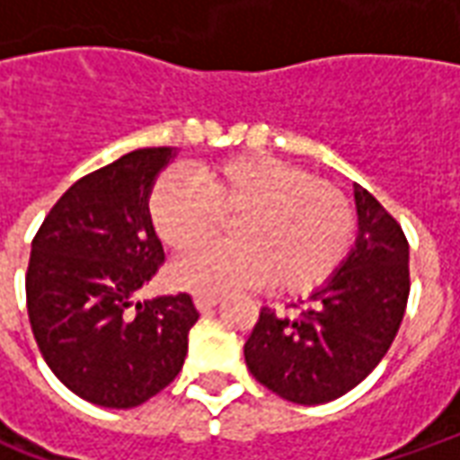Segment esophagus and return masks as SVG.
Here are the masks:
<instances>
[{
	"label": "esophagus",
	"instance_id": "34e87169",
	"mask_svg": "<svg viewBox=\"0 0 460 460\" xmlns=\"http://www.w3.org/2000/svg\"><path fill=\"white\" fill-rule=\"evenodd\" d=\"M221 303L219 296H211V293H199V296H194V305L199 313H209L211 308H217Z\"/></svg>",
	"mask_w": 460,
	"mask_h": 460
}]
</instances>
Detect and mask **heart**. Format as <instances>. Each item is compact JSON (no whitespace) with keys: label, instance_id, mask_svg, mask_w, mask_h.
Segmentation results:
<instances>
[{"label":"heart","instance_id":"b5f03b06","mask_svg":"<svg viewBox=\"0 0 460 460\" xmlns=\"http://www.w3.org/2000/svg\"><path fill=\"white\" fill-rule=\"evenodd\" d=\"M231 243H211L172 266L174 286L229 293L270 279L280 293H310L340 269L355 217L338 187L270 155H236L204 164L194 180L164 174L147 194L155 234L174 253L214 236L229 217Z\"/></svg>","mask_w":460,"mask_h":460}]
</instances>
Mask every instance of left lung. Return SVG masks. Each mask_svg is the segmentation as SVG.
<instances>
[{"mask_svg":"<svg viewBox=\"0 0 460 460\" xmlns=\"http://www.w3.org/2000/svg\"><path fill=\"white\" fill-rule=\"evenodd\" d=\"M357 241L298 318L261 308L243 345L251 375L293 404H325L365 379L394 342L409 300V243L355 184Z\"/></svg>","mask_w":460,"mask_h":460,"instance_id":"1","label":"left lung"}]
</instances>
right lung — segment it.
<instances>
[{
	"label": "right lung",
	"mask_w": 460,
	"mask_h": 460,
	"mask_svg": "<svg viewBox=\"0 0 460 460\" xmlns=\"http://www.w3.org/2000/svg\"><path fill=\"white\" fill-rule=\"evenodd\" d=\"M174 147H145L85 174L31 241L26 308L36 345L85 402L132 409L180 375L199 320L191 296L137 300L164 261L147 194Z\"/></svg>",
	"instance_id": "1"
}]
</instances>
